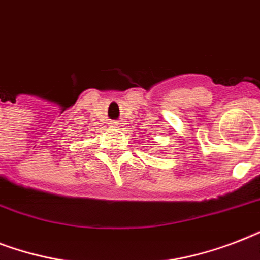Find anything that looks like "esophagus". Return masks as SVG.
Masks as SVG:
<instances>
[{
	"label": "esophagus",
	"instance_id": "obj_1",
	"mask_svg": "<svg viewBox=\"0 0 260 260\" xmlns=\"http://www.w3.org/2000/svg\"><path fill=\"white\" fill-rule=\"evenodd\" d=\"M109 126L110 128H120V126H121V124H120L118 121H110Z\"/></svg>",
	"mask_w": 260,
	"mask_h": 260
}]
</instances>
